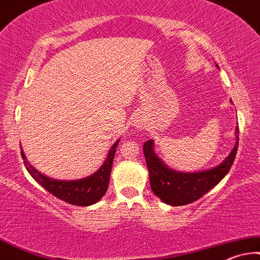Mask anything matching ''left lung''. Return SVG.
Here are the masks:
<instances>
[{
  "mask_svg": "<svg viewBox=\"0 0 260 260\" xmlns=\"http://www.w3.org/2000/svg\"><path fill=\"white\" fill-rule=\"evenodd\" d=\"M239 133V128H236ZM239 140V137H238ZM239 143L225 160L216 168L199 173H177L167 168L153 152L152 140L144 143V154L150 174V185L152 192L162 202L173 206H181L193 203L213 188L231 170L234 163Z\"/></svg>",
  "mask_w": 260,
  "mask_h": 260,
  "instance_id": "left-lung-1",
  "label": "left lung"
}]
</instances>
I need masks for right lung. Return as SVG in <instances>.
Here are the masks:
<instances>
[{
    "label": "right lung",
    "instance_id": "right-lung-1",
    "mask_svg": "<svg viewBox=\"0 0 260 260\" xmlns=\"http://www.w3.org/2000/svg\"><path fill=\"white\" fill-rule=\"evenodd\" d=\"M119 141L120 140H117L111 146L107 159L104 160V164L93 175L81 180H77V181H60V180L50 179V177L44 176L43 174L37 172L31 164L27 163V160H24V163L26 169L31 174L32 177L39 185L44 187L48 192H50L51 194L57 197L58 199L63 200V202L72 204V205L88 206L97 203L102 197L106 194L108 186H109L115 151H116V147L119 145ZM21 157L22 159H26L22 151Z\"/></svg>",
    "mask_w": 260,
    "mask_h": 260
}]
</instances>
